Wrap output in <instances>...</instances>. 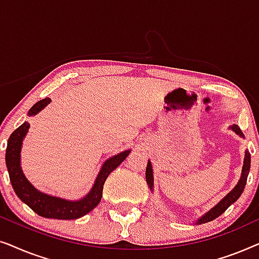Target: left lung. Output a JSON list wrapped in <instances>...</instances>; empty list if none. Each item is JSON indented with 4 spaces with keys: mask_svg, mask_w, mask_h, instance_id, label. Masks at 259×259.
<instances>
[{
    "mask_svg": "<svg viewBox=\"0 0 259 259\" xmlns=\"http://www.w3.org/2000/svg\"><path fill=\"white\" fill-rule=\"evenodd\" d=\"M231 130L236 134H238L239 137L244 138V134L242 132V130H240L237 125H232ZM250 164H251L250 153L247 151H245V158H244L242 176H240V179H239L238 184H237V185L235 186V189H233L231 192H229L228 194H226V196L223 198V199L219 201V203L215 205L214 207H212L210 211L206 212V213H205L204 215H201V217L197 221L196 224H204V223L211 222V221H213V219L218 218L219 215L224 213V212L226 211V208H228L230 205L233 204L237 199H238V198L240 197V194L243 193L244 187H245L247 175H249V171H250ZM153 180H154L153 179V168H152L151 161L148 160L147 167H146V182H147V185L150 186L151 191H153Z\"/></svg>",
    "mask_w": 259,
    "mask_h": 259,
    "instance_id": "8db88e82",
    "label": "left lung"
}]
</instances>
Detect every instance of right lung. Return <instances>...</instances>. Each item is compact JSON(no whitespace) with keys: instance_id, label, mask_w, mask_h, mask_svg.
Returning a JSON list of instances; mask_svg holds the SVG:
<instances>
[{"instance_id":"1","label":"right lung","mask_w":259,"mask_h":259,"mask_svg":"<svg viewBox=\"0 0 259 259\" xmlns=\"http://www.w3.org/2000/svg\"><path fill=\"white\" fill-rule=\"evenodd\" d=\"M48 104H51V99L46 98L37 101L29 109L28 115L33 116L37 114L41 109H44ZM29 122H23L19 128H16L9 137L6 151V164L8 168L10 183L17 197L27 204L31 210L36 212L38 215L45 218L54 219H77L91 212L97 205L100 203L102 197L104 184L113 169H115L127 158L131 150L123 151L121 153L113 155L107 159L101 166L100 172L95 179V183L92 190L82 199L67 200L59 197H53L49 194L35 189L29 183V180L23 175L21 168V147H22L23 138L29 130Z\"/></svg>"}]
</instances>
